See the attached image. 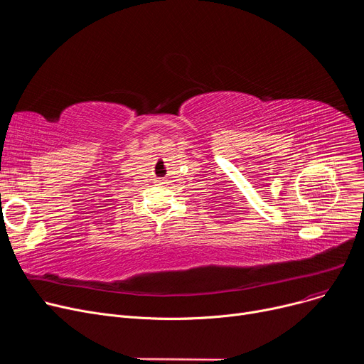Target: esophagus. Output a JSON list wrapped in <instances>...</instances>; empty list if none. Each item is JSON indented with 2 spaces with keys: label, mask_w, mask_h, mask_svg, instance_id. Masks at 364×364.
<instances>
[{
  "label": "esophagus",
  "mask_w": 364,
  "mask_h": 364,
  "mask_svg": "<svg viewBox=\"0 0 364 364\" xmlns=\"http://www.w3.org/2000/svg\"><path fill=\"white\" fill-rule=\"evenodd\" d=\"M157 182H159V183H163V179H157Z\"/></svg>",
  "instance_id": "obj_1"
}]
</instances>
